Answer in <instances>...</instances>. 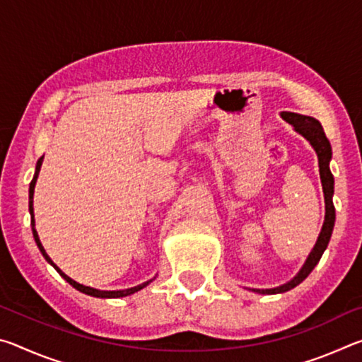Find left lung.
Instances as JSON below:
<instances>
[{
  "label": "left lung",
  "mask_w": 362,
  "mask_h": 362,
  "mask_svg": "<svg viewBox=\"0 0 362 362\" xmlns=\"http://www.w3.org/2000/svg\"><path fill=\"white\" fill-rule=\"evenodd\" d=\"M281 118L289 122L293 127V131L300 134L303 139L310 142L313 146V150L317 155V164H320V177L322 183V192H324V203H326V217H324V223L320 236H317V241L315 247L311 249L310 255L306 257L303 267L300 268V272L293 276L291 281H287L286 284H281L278 287H272V289H249L257 293H263V296H273V293H283L297 287L302 281L308 276V274L313 272V268L317 265V262L321 260V257L326 250L327 244L330 241V236H332L334 223H335V207L332 203L334 196V175L330 173V159H332V148H330V144L324 134V129L321 122L317 121L313 116H305L292 112H281Z\"/></svg>",
  "instance_id": "obj_1"
}]
</instances>
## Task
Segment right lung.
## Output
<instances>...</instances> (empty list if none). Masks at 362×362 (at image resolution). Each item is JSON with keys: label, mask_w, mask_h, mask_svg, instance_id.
Here are the masks:
<instances>
[{"label": "right lung", "mask_w": 362, "mask_h": 362, "mask_svg": "<svg viewBox=\"0 0 362 362\" xmlns=\"http://www.w3.org/2000/svg\"><path fill=\"white\" fill-rule=\"evenodd\" d=\"M42 158H45V156H41V158L38 159V163H36V169H35L33 180L30 182V189H28V211H30V216H32V231H33L35 243H36V246H38V249H40V252L42 254V257H45V259H46V262H47V263H51V265L57 269V273H59L60 276H62V278L66 281V283L71 284L73 287H75L76 291L83 292V293H86V296H90V297H99V298H119V297H127V296H131V293H136L137 291L144 289V287L148 286V284L151 283V281L155 279V278L150 279V281H146V283L139 284V286H136V287H129V289H122V291H100V289H94V287L83 286V284L76 283V281H73L70 276H66V274L62 272V269H60V268L56 265V263H54V262L51 260V257H49V255L46 254L45 247H42V244H41V241H40L38 233H36V228H35V214H33V194H35V185H36V180H38V175H40V170H41Z\"/></svg>", "instance_id": "1"}]
</instances>
